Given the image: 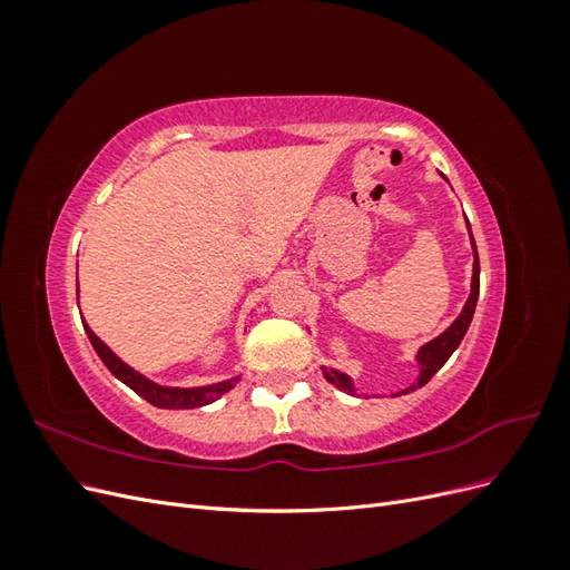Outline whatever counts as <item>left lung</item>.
<instances>
[{
    "label": "left lung",
    "mask_w": 570,
    "mask_h": 570,
    "mask_svg": "<svg viewBox=\"0 0 570 570\" xmlns=\"http://www.w3.org/2000/svg\"><path fill=\"white\" fill-rule=\"evenodd\" d=\"M469 233H471V226H469ZM471 243H473V235H471ZM473 254H475V262H473V283H471V297H469V302H465L461 316H459L450 327H446V331H444L440 337H435L433 342L423 344L419 356H416L419 364H421L419 383L406 387L402 394H406V392H411V390H416V387H423V385L430 381V377H433V375L446 364V358H450V356L454 354V350L461 344L465 331H469V325H471V321H473L475 304H478V295H480V262H478L475 243H473ZM321 371H323V375H325V381H331V383H333L335 387H340L342 392H350V394L354 392L352 381H350V377L344 375V373L333 371V368H325V366H321Z\"/></svg>",
    "instance_id": "1"
}]
</instances>
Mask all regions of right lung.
Listing matches in <instances>:
<instances>
[{
    "label": "right lung",
    "instance_id": "add662e5",
    "mask_svg": "<svg viewBox=\"0 0 570 570\" xmlns=\"http://www.w3.org/2000/svg\"><path fill=\"white\" fill-rule=\"evenodd\" d=\"M85 333H88L90 342L95 352L99 354V358L105 361V366L118 377L120 383H126L132 392H137L142 396V400H147L149 404L159 406V409H197V406H204V404H212L214 400H218L220 394H226L230 387H235V383L239 381V377H233V381H226V383H216V385H209V387H193V390H178V387H161L157 383L147 381L145 375H140L137 371H132L130 366H126L124 361H120L105 342H101L90 327L88 323H85Z\"/></svg>",
    "mask_w": 570,
    "mask_h": 570
}]
</instances>
